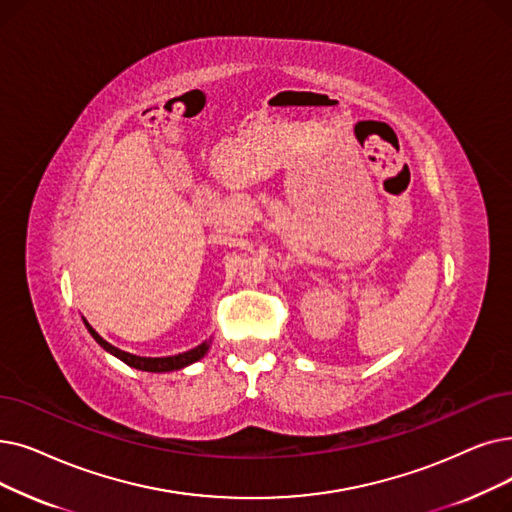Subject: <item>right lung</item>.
Returning <instances> with one entry per match:
<instances>
[{
  "label": "right lung",
  "instance_id": "add662e5",
  "mask_svg": "<svg viewBox=\"0 0 512 512\" xmlns=\"http://www.w3.org/2000/svg\"><path fill=\"white\" fill-rule=\"evenodd\" d=\"M83 324H85L87 330H90V335L96 339V343H98L104 351L113 353L115 358H119V360L125 362L127 366L136 368V370H144V372H171V370H180V368H186V366L198 362V360H201L203 355L209 351V343L205 341V343H201V345L190 349V351L177 353V355H167V358H140V355H133V353L121 351L119 347H115V345H110L108 341H104V339L98 335V332H96L90 324H87V320H83Z\"/></svg>",
  "mask_w": 512,
  "mask_h": 512
}]
</instances>
